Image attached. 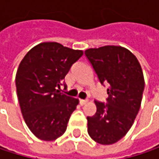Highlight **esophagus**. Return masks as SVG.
Returning <instances> with one entry per match:
<instances>
[{"label": "esophagus", "instance_id": "34e87169", "mask_svg": "<svg viewBox=\"0 0 159 159\" xmlns=\"http://www.w3.org/2000/svg\"><path fill=\"white\" fill-rule=\"evenodd\" d=\"M86 102H87V100H86V99H80L79 100L80 105H82V106H83V105H84Z\"/></svg>", "mask_w": 159, "mask_h": 159}]
</instances>
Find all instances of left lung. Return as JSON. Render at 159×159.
<instances>
[{
    "instance_id": "left-lung-1",
    "label": "left lung",
    "mask_w": 159,
    "mask_h": 159,
    "mask_svg": "<svg viewBox=\"0 0 159 159\" xmlns=\"http://www.w3.org/2000/svg\"><path fill=\"white\" fill-rule=\"evenodd\" d=\"M84 54L100 84H109L106 103L95 100L97 112L86 118L87 132L95 142L112 144L128 133L140 110L143 71L137 58L120 46L88 48Z\"/></svg>"
}]
</instances>
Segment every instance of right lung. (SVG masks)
<instances>
[{
  "label": "right lung",
  "mask_w": 159,
  "mask_h": 159,
  "mask_svg": "<svg viewBox=\"0 0 159 159\" xmlns=\"http://www.w3.org/2000/svg\"><path fill=\"white\" fill-rule=\"evenodd\" d=\"M83 51L45 42L31 48L19 64L16 76L18 101L24 120L39 139L54 141L67 128L78 99L58 88Z\"/></svg>",
  "instance_id": "1"
}]
</instances>
